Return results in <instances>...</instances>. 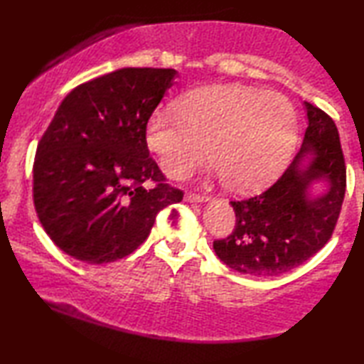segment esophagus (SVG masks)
<instances>
[{
    "instance_id": "34e87169",
    "label": "esophagus",
    "mask_w": 364,
    "mask_h": 364,
    "mask_svg": "<svg viewBox=\"0 0 364 364\" xmlns=\"http://www.w3.org/2000/svg\"><path fill=\"white\" fill-rule=\"evenodd\" d=\"M209 198L208 196H203L198 193H187L186 195V201L188 203H206Z\"/></svg>"
}]
</instances>
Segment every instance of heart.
<instances>
[{
  "label": "heart",
  "instance_id": "heart-1",
  "mask_svg": "<svg viewBox=\"0 0 364 364\" xmlns=\"http://www.w3.org/2000/svg\"><path fill=\"white\" fill-rule=\"evenodd\" d=\"M297 118L288 97L243 85L205 86L155 112L145 140L166 176L183 178L208 159L232 192H252L279 176L296 146Z\"/></svg>",
  "mask_w": 364,
  "mask_h": 364
}]
</instances>
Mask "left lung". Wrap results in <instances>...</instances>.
Here are the masks:
<instances>
[{"mask_svg":"<svg viewBox=\"0 0 364 364\" xmlns=\"http://www.w3.org/2000/svg\"><path fill=\"white\" fill-rule=\"evenodd\" d=\"M304 107L307 129L289 168L264 193L230 201L237 224L230 237L213 243L215 256L243 275L296 269L328 243L339 218L346 195L339 132L320 108Z\"/></svg>","mask_w":364,"mask_h":364,"instance_id":"1","label":"left lung"}]
</instances>
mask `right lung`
<instances>
[{
	"label": "right lung",
	"instance_id": "1",
	"mask_svg": "<svg viewBox=\"0 0 364 364\" xmlns=\"http://www.w3.org/2000/svg\"><path fill=\"white\" fill-rule=\"evenodd\" d=\"M174 68H119L76 86L36 146L33 201L44 232L70 257L108 264L149 237L156 214L182 201L145 140ZM153 180L157 186L146 189Z\"/></svg>",
	"mask_w": 364,
	"mask_h": 364
}]
</instances>
